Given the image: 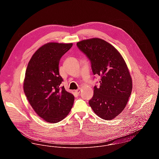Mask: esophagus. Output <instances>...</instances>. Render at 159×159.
Wrapping results in <instances>:
<instances>
[{"label": "esophagus", "mask_w": 159, "mask_h": 159, "mask_svg": "<svg viewBox=\"0 0 159 159\" xmlns=\"http://www.w3.org/2000/svg\"><path fill=\"white\" fill-rule=\"evenodd\" d=\"M80 89H76V90H75V92L77 93V94H79L80 93Z\"/></svg>", "instance_id": "1"}]
</instances>
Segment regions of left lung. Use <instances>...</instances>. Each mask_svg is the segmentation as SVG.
<instances>
[{"mask_svg":"<svg viewBox=\"0 0 159 159\" xmlns=\"http://www.w3.org/2000/svg\"><path fill=\"white\" fill-rule=\"evenodd\" d=\"M76 45L90 60L93 74L101 76L89 105L100 117L111 120L124 110L132 90L125 62L113 46L102 39L84 40Z\"/></svg>","mask_w":159,"mask_h":159,"instance_id":"1","label":"left lung"}]
</instances>
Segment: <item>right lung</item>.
<instances>
[{"mask_svg": "<svg viewBox=\"0 0 159 159\" xmlns=\"http://www.w3.org/2000/svg\"><path fill=\"white\" fill-rule=\"evenodd\" d=\"M72 43H48L38 49L31 57L25 71L24 91L32 108L50 123L62 120L70 113L74 96L61 84V58Z\"/></svg>", "mask_w": 159, "mask_h": 159, "instance_id": "add662e5", "label": "right lung"}]
</instances>
